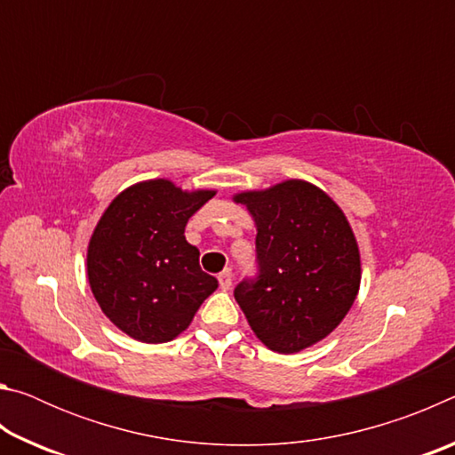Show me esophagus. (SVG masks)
I'll return each mask as SVG.
<instances>
[{
	"label": "esophagus",
	"instance_id": "obj_1",
	"mask_svg": "<svg viewBox=\"0 0 455 455\" xmlns=\"http://www.w3.org/2000/svg\"><path fill=\"white\" fill-rule=\"evenodd\" d=\"M219 284H220V289H225V291L230 289V284H233V273H230L228 268H225V271L219 275Z\"/></svg>",
	"mask_w": 455,
	"mask_h": 455
}]
</instances>
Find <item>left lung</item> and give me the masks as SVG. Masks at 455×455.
Returning a JSON list of instances; mask_svg holds the SVG:
<instances>
[{
    "instance_id": "obj_1",
    "label": "left lung",
    "mask_w": 455,
    "mask_h": 455,
    "mask_svg": "<svg viewBox=\"0 0 455 455\" xmlns=\"http://www.w3.org/2000/svg\"><path fill=\"white\" fill-rule=\"evenodd\" d=\"M233 200L257 227L259 276L235 289L252 333L284 355L319 343L349 313L361 284L359 244L341 206L301 179Z\"/></svg>"
}]
</instances>
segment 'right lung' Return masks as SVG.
I'll list each match as a JSON object with an SVG mask.
<instances>
[{
  "instance_id": "obj_1",
  "label": "right lung",
  "mask_w": 455,
  "mask_h": 455,
  "mask_svg": "<svg viewBox=\"0 0 455 455\" xmlns=\"http://www.w3.org/2000/svg\"><path fill=\"white\" fill-rule=\"evenodd\" d=\"M214 188L182 190L168 179L136 182L100 217L88 243L86 273L100 309L122 333L166 343L187 331L219 287L198 265L184 227Z\"/></svg>"
}]
</instances>
